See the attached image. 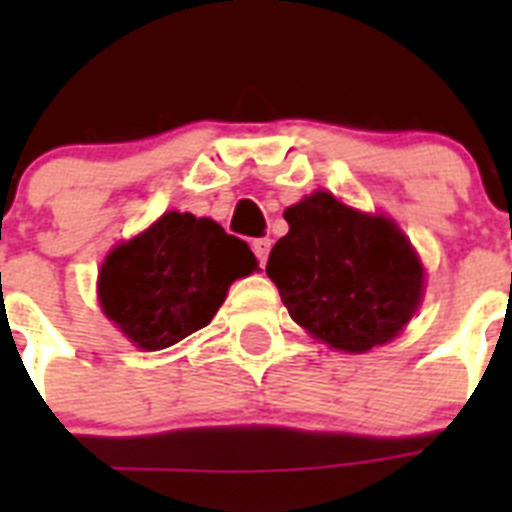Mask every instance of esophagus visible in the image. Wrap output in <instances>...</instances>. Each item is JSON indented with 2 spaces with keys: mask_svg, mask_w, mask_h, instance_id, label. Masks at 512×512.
Returning <instances> with one entry per match:
<instances>
[{
  "mask_svg": "<svg viewBox=\"0 0 512 512\" xmlns=\"http://www.w3.org/2000/svg\"><path fill=\"white\" fill-rule=\"evenodd\" d=\"M269 251H271L269 238H256V241H253V253H256V259H259L261 266H264L266 259H269Z\"/></svg>",
  "mask_w": 512,
  "mask_h": 512,
  "instance_id": "34e87169",
  "label": "esophagus"
}]
</instances>
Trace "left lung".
I'll return each mask as SVG.
<instances>
[{"label":"left lung","mask_w":512,"mask_h":512,"mask_svg":"<svg viewBox=\"0 0 512 512\" xmlns=\"http://www.w3.org/2000/svg\"><path fill=\"white\" fill-rule=\"evenodd\" d=\"M289 233L271 248L266 274L297 325L348 354L392 341L423 300L425 271L400 228L330 192L284 210Z\"/></svg>","instance_id":"1"}]
</instances>
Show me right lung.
<instances>
[{
  "mask_svg": "<svg viewBox=\"0 0 512 512\" xmlns=\"http://www.w3.org/2000/svg\"><path fill=\"white\" fill-rule=\"evenodd\" d=\"M246 241L210 217L166 212L99 269V305L143 351H161L205 328L235 279L256 269Z\"/></svg>",
  "mask_w": 512,
  "mask_h": 512,
  "instance_id": "right-lung-1",
  "label": "right lung"
}]
</instances>
